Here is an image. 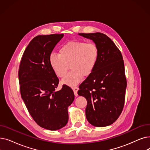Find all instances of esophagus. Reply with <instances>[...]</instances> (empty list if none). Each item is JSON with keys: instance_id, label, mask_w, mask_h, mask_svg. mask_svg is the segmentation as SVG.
Wrapping results in <instances>:
<instances>
[{"instance_id": "1", "label": "esophagus", "mask_w": 150, "mask_h": 150, "mask_svg": "<svg viewBox=\"0 0 150 150\" xmlns=\"http://www.w3.org/2000/svg\"><path fill=\"white\" fill-rule=\"evenodd\" d=\"M72 89H73L74 92L75 96H78L77 92H78V90H79V88H77V87H73V88H72Z\"/></svg>"}]
</instances>
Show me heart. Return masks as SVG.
I'll list each match as a JSON object with an SVG mask.
<instances>
[{
    "instance_id": "1",
    "label": "heart",
    "mask_w": 150,
    "mask_h": 150,
    "mask_svg": "<svg viewBox=\"0 0 150 150\" xmlns=\"http://www.w3.org/2000/svg\"><path fill=\"white\" fill-rule=\"evenodd\" d=\"M99 57V50L96 43L83 41H70L63 45L59 54H51L49 57L51 67L59 78L66 76L62 83L70 86L79 84L83 76L88 77L95 69Z\"/></svg>"
}]
</instances>
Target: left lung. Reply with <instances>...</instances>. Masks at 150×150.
I'll list each match as a JSON object with an SVG mask.
<instances>
[{
    "label": "left lung",
    "instance_id": "1",
    "mask_svg": "<svg viewBox=\"0 0 150 150\" xmlns=\"http://www.w3.org/2000/svg\"><path fill=\"white\" fill-rule=\"evenodd\" d=\"M92 40L99 50L93 73L79 86L78 94L87 100L86 117L96 127L113 124L121 115L125 100L126 78L121 51L105 34H79Z\"/></svg>",
    "mask_w": 150,
    "mask_h": 150
}]
</instances>
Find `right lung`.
Instances as JSON below:
<instances>
[{
    "label": "right lung",
    "mask_w": 150,
    "mask_h": 150,
    "mask_svg": "<svg viewBox=\"0 0 150 150\" xmlns=\"http://www.w3.org/2000/svg\"><path fill=\"white\" fill-rule=\"evenodd\" d=\"M64 34L38 35L25 48L18 71L20 93L28 112L38 126L60 129L69 120L68 107L75 99L73 90L64 84L56 91L59 79L49 57Z\"/></svg>",
    "instance_id": "right-lung-1"
}]
</instances>
